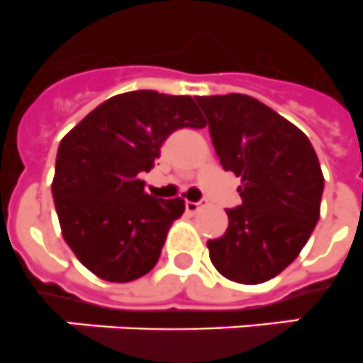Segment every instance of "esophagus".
<instances>
[{
  "label": "esophagus",
  "instance_id": "1",
  "mask_svg": "<svg viewBox=\"0 0 363 363\" xmlns=\"http://www.w3.org/2000/svg\"><path fill=\"white\" fill-rule=\"evenodd\" d=\"M202 208V202H191V201H186V211L188 213H197L199 210Z\"/></svg>",
  "mask_w": 363,
  "mask_h": 363
}]
</instances>
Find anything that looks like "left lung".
<instances>
[{
    "instance_id": "8db88e82",
    "label": "left lung",
    "mask_w": 363,
    "mask_h": 363,
    "mask_svg": "<svg viewBox=\"0 0 363 363\" xmlns=\"http://www.w3.org/2000/svg\"><path fill=\"white\" fill-rule=\"evenodd\" d=\"M222 168L240 177L242 204L228 230L208 240L215 269L238 284H262L298 257L320 217L324 175L302 130L244 94L197 97Z\"/></svg>"
}]
</instances>
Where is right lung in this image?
Returning a JSON list of instances; mask_svg holds the SVG:
<instances>
[{
  "mask_svg": "<svg viewBox=\"0 0 363 363\" xmlns=\"http://www.w3.org/2000/svg\"><path fill=\"white\" fill-rule=\"evenodd\" d=\"M184 126H206L191 97L135 90L101 103L61 139L52 181L61 233L99 279L132 282L157 264L184 199L150 197L139 175Z\"/></svg>",
  "mask_w": 363,
  "mask_h": 363,
  "instance_id": "add662e5",
  "label": "right lung"
}]
</instances>
